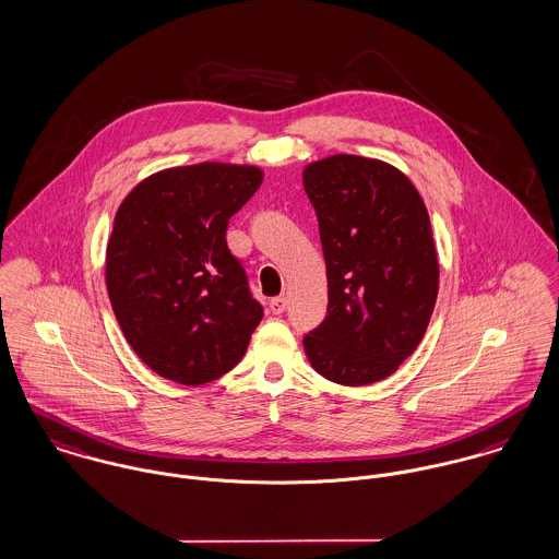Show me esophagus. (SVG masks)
<instances>
[{
  "instance_id": "34e87169",
  "label": "esophagus",
  "mask_w": 559,
  "mask_h": 559,
  "mask_svg": "<svg viewBox=\"0 0 559 559\" xmlns=\"http://www.w3.org/2000/svg\"><path fill=\"white\" fill-rule=\"evenodd\" d=\"M285 308H287V300H285L283 296H278V298H272V300H270V310H272L274 314H283V312H285Z\"/></svg>"
}]
</instances>
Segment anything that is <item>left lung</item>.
Masks as SVG:
<instances>
[{
  "instance_id": "obj_1",
  "label": "left lung",
  "mask_w": 559,
  "mask_h": 559,
  "mask_svg": "<svg viewBox=\"0 0 559 559\" xmlns=\"http://www.w3.org/2000/svg\"><path fill=\"white\" fill-rule=\"evenodd\" d=\"M328 267V317L308 336L310 366L332 383L391 377L426 336L438 296L428 209L395 166L332 155L304 168Z\"/></svg>"
}]
</instances>
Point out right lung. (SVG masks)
Wrapping results in <instances>:
<instances>
[{
  "label": "right lung",
  "mask_w": 559,
  "mask_h": 559,
  "mask_svg": "<svg viewBox=\"0 0 559 559\" xmlns=\"http://www.w3.org/2000/svg\"><path fill=\"white\" fill-rule=\"evenodd\" d=\"M261 180L258 166L168 168L140 180L115 215L108 298L129 346L168 381L211 383L247 353L263 308L225 231Z\"/></svg>",
  "instance_id": "1"
}]
</instances>
